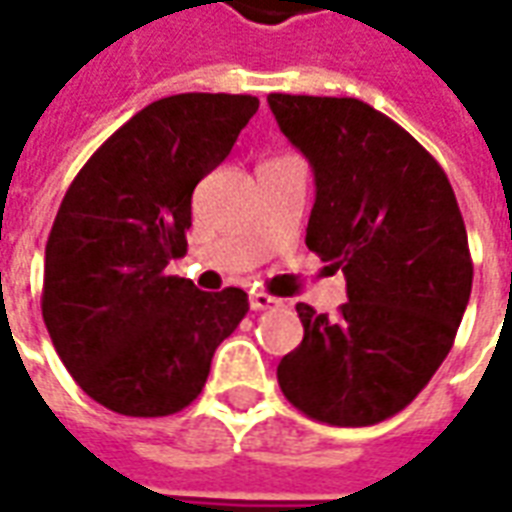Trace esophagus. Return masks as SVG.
I'll return each instance as SVG.
<instances>
[{
  "label": "esophagus",
  "mask_w": 512,
  "mask_h": 512,
  "mask_svg": "<svg viewBox=\"0 0 512 512\" xmlns=\"http://www.w3.org/2000/svg\"><path fill=\"white\" fill-rule=\"evenodd\" d=\"M277 304H279V299L268 296V293H260V290L249 296V307H252V310H257V312L268 310V307H277Z\"/></svg>",
  "instance_id": "34e87169"
}]
</instances>
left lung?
<instances>
[{
	"instance_id": "obj_1",
	"label": "left lung",
	"mask_w": 512,
	"mask_h": 512,
	"mask_svg": "<svg viewBox=\"0 0 512 512\" xmlns=\"http://www.w3.org/2000/svg\"><path fill=\"white\" fill-rule=\"evenodd\" d=\"M268 106L315 172L307 246L348 285L337 318L296 304L304 340L279 389L326 425H376L455 343L474 274L461 208L439 161L365 101L271 93Z\"/></svg>"
}]
</instances>
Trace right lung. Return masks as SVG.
Instances as JSON below:
<instances>
[{
    "mask_svg": "<svg viewBox=\"0 0 512 512\" xmlns=\"http://www.w3.org/2000/svg\"><path fill=\"white\" fill-rule=\"evenodd\" d=\"M255 95L153 101L79 169L46 241L43 321L73 381L126 417H169L200 395L213 351L249 310L241 288L169 277L191 194L230 156Z\"/></svg>",
    "mask_w": 512,
    "mask_h": 512,
    "instance_id": "obj_1",
    "label": "right lung"
}]
</instances>
